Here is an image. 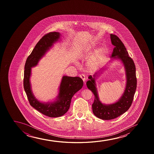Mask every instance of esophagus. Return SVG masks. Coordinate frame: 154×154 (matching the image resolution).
<instances>
[{"instance_id":"obj_1","label":"esophagus","mask_w":154,"mask_h":154,"mask_svg":"<svg viewBox=\"0 0 154 154\" xmlns=\"http://www.w3.org/2000/svg\"><path fill=\"white\" fill-rule=\"evenodd\" d=\"M80 78L82 79V80H83V82H85V80H86V78H85V76L84 75H80Z\"/></svg>"}]
</instances>
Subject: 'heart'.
<instances>
[{
	"instance_id": "obj_1",
	"label": "heart",
	"mask_w": 154,
	"mask_h": 154,
	"mask_svg": "<svg viewBox=\"0 0 154 154\" xmlns=\"http://www.w3.org/2000/svg\"><path fill=\"white\" fill-rule=\"evenodd\" d=\"M95 45H89L85 47L79 54V59H86L91 54L93 49H94ZM105 57V51L103 47L97 49L94 52L87 61V66L89 70L94 71L98 69L103 63Z\"/></svg>"
}]
</instances>
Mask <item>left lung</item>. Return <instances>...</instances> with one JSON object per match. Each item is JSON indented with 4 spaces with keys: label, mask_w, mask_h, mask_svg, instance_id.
Segmentation results:
<instances>
[{
    "label": "left lung",
    "mask_w": 154,
    "mask_h": 154,
    "mask_svg": "<svg viewBox=\"0 0 154 154\" xmlns=\"http://www.w3.org/2000/svg\"><path fill=\"white\" fill-rule=\"evenodd\" d=\"M110 39L112 44L115 46L110 61L116 59L122 62L124 67L126 82L124 91L118 100L114 103L105 104L99 99L96 79L105 70V67L95 73L93 77L89 76L87 86L95 95V100L92 105L93 113L103 120L113 119L127 112L131 105L137 87L136 67L133 59L129 56L124 45L117 36L110 34Z\"/></svg>",
    "instance_id": "1"
}]
</instances>
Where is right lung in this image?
<instances>
[{
	"label": "right lung",
	"instance_id": "obj_1",
	"mask_svg": "<svg viewBox=\"0 0 154 154\" xmlns=\"http://www.w3.org/2000/svg\"><path fill=\"white\" fill-rule=\"evenodd\" d=\"M61 34L51 32L43 36L36 44L26 61L24 70L23 87L30 105L38 112L50 117H58L67 112L72 97L83 86V80L79 77L63 76L59 87L58 94L54 101L42 102L35 97L32 90L30 78L32 68L37 65L46 53L58 42Z\"/></svg>",
	"mask_w": 154,
	"mask_h": 154
}]
</instances>
